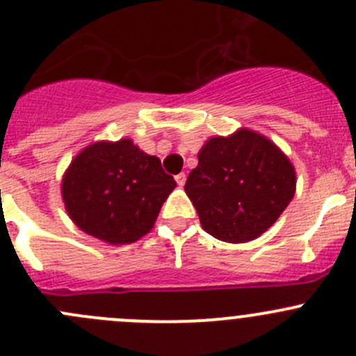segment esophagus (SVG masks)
<instances>
[{"label": "esophagus", "instance_id": "obj_1", "mask_svg": "<svg viewBox=\"0 0 356 356\" xmlns=\"http://www.w3.org/2000/svg\"><path fill=\"white\" fill-rule=\"evenodd\" d=\"M186 177H188V175H186L184 172H181V174L175 175V182H177L179 186H184L186 184Z\"/></svg>", "mask_w": 356, "mask_h": 356}]
</instances>
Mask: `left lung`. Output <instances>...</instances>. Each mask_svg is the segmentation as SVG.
I'll use <instances>...</instances> for the list:
<instances>
[{"instance_id": "1", "label": "left lung", "mask_w": 356, "mask_h": 356, "mask_svg": "<svg viewBox=\"0 0 356 356\" xmlns=\"http://www.w3.org/2000/svg\"><path fill=\"white\" fill-rule=\"evenodd\" d=\"M184 191L207 233L245 243L270 229L287 209L296 193V170L277 144L240 129L207 140Z\"/></svg>"}]
</instances>
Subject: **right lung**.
Listing matches in <instances>:
<instances>
[{"mask_svg":"<svg viewBox=\"0 0 356 356\" xmlns=\"http://www.w3.org/2000/svg\"><path fill=\"white\" fill-rule=\"evenodd\" d=\"M160 158L130 139L86 146L62 179V200L72 222L111 245L134 243L154 226L175 188Z\"/></svg>","mask_w":356,"mask_h":356,"instance_id":"add662e5","label":"right lung"}]
</instances>
